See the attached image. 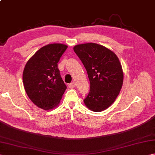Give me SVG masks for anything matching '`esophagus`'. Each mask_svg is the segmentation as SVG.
Listing matches in <instances>:
<instances>
[{
  "instance_id": "esophagus-1",
  "label": "esophagus",
  "mask_w": 155,
  "mask_h": 155,
  "mask_svg": "<svg viewBox=\"0 0 155 155\" xmlns=\"http://www.w3.org/2000/svg\"><path fill=\"white\" fill-rule=\"evenodd\" d=\"M75 86H76V84H75L74 82H72V83H71L68 84V87L70 88H73L75 87Z\"/></svg>"
}]
</instances>
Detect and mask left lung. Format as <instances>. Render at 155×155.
<instances>
[{
	"label": "left lung",
	"instance_id": "obj_1",
	"mask_svg": "<svg viewBox=\"0 0 155 155\" xmlns=\"http://www.w3.org/2000/svg\"><path fill=\"white\" fill-rule=\"evenodd\" d=\"M74 51L86 68L90 92L84 99L87 108L101 112L116 100L123 83V72L114 52L96 43L76 45Z\"/></svg>",
	"mask_w": 155,
	"mask_h": 155
}]
</instances>
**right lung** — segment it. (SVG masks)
<instances>
[{"mask_svg":"<svg viewBox=\"0 0 155 155\" xmlns=\"http://www.w3.org/2000/svg\"><path fill=\"white\" fill-rule=\"evenodd\" d=\"M67 47L61 43L46 45L25 65L22 74L25 90L32 103L42 109L57 107L67 89L57 63Z\"/></svg>","mask_w":155,"mask_h":155,"instance_id":"obj_1","label":"right lung"}]
</instances>
